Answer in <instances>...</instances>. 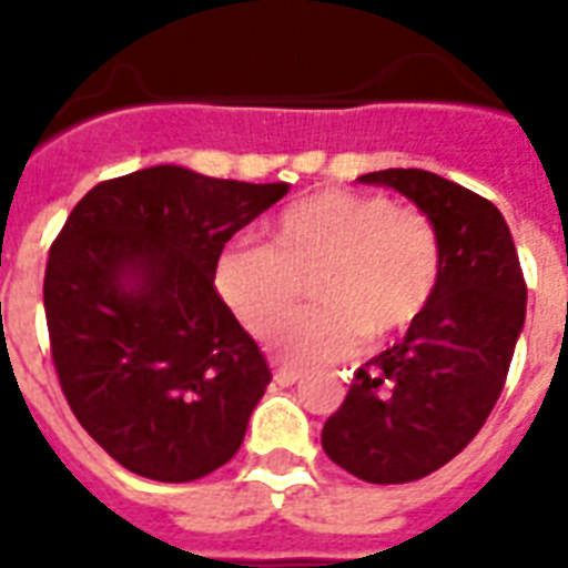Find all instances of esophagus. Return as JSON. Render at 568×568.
Returning a JSON list of instances; mask_svg holds the SVG:
<instances>
[{
  "label": "esophagus",
  "instance_id": "esophagus-1",
  "mask_svg": "<svg viewBox=\"0 0 568 568\" xmlns=\"http://www.w3.org/2000/svg\"><path fill=\"white\" fill-rule=\"evenodd\" d=\"M274 379L280 383V386H294V383L301 379V372H297V368H288V365H283V368H276Z\"/></svg>",
  "mask_w": 568,
  "mask_h": 568
}]
</instances>
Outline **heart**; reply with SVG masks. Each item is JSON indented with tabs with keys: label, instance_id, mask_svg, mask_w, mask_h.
I'll list each match as a JSON object with an SVG mask.
<instances>
[{
	"label": "heart",
	"instance_id": "heart-1",
	"mask_svg": "<svg viewBox=\"0 0 568 568\" xmlns=\"http://www.w3.org/2000/svg\"><path fill=\"white\" fill-rule=\"evenodd\" d=\"M442 247L430 217L386 194L324 189L267 223V244L232 241L214 262V288L235 318L265 336L301 303L312 280L318 306L274 333V354L294 365L354 356L379 345L430 306Z\"/></svg>",
	"mask_w": 568,
	"mask_h": 568
}]
</instances>
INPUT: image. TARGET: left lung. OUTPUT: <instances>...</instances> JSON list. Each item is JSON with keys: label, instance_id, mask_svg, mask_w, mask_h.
Here are the masks:
<instances>
[{"label": "left lung", "instance_id": "obj_1", "mask_svg": "<svg viewBox=\"0 0 568 568\" xmlns=\"http://www.w3.org/2000/svg\"><path fill=\"white\" fill-rule=\"evenodd\" d=\"M359 182L395 189L430 217L442 276L406 336L354 374L321 445L365 484H409L450 463L489 418L525 327L528 288L510 226L489 200L418 168Z\"/></svg>", "mask_w": 568, "mask_h": 568}]
</instances>
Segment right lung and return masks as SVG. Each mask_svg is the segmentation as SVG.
I'll use <instances>...</instances> for the list:
<instances>
[{"label":"right lung","mask_w":568,"mask_h":568,"mask_svg":"<svg viewBox=\"0 0 568 568\" xmlns=\"http://www.w3.org/2000/svg\"><path fill=\"white\" fill-rule=\"evenodd\" d=\"M285 194V182L155 164L88 191L52 241L43 306L58 383L129 471L189 484L241 448L271 368L214 288V262Z\"/></svg>","instance_id":"right-lung-1"}]
</instances>
